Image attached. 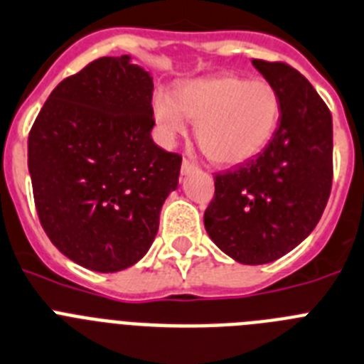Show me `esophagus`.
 I'll use <instances>...</instances> for the list:
<instances>
[{
    "mask_svg": "<svg viewBox=\"0 0 364 364\" xmlns=\"http://www.w3.org/2000/svg\"><path fill=\"white\" fill-rule=\"evenodd\" d=\"M196 170H198V164L196 163H192L191 159H183V163H181V173H192V172H196Z\"/></svg>",
    "mask_w": 364,
    "mask_h": 364,
    "instance_id": "1",
    "label": "esophagus"
}]
</instances>
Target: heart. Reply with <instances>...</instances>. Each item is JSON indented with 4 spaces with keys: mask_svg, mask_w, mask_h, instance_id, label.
Returning <instances> with one entry per match:
<instances>
[{
    "mask_svg": "<svg viewBox=\"0 0 364 364\" xmlns=\"http://www.w3.org/2000/svg\"><path fill=\"white\" fill-rule=\"evenodd\" d=\"M280 97L262 80L218 75L186 82L176 99L159 93L154 115L166 141L183 134L185 117L196 122V141L208 161L240 164L260 154L280 122Z\"/></svg>",
    "mask_w": 364,
    "mask_h": 364,
    "instance_id": "heart-1",
    "label": "heart"
}]
</instances>
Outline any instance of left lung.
Segmentation results:
<instances>
[{"label":"left lung","instance_id":"1","mask_svg":"<svg viewBox=\"0 0 364 364\" xmlns=\"http://www.w3.org/2000/svg\"><path fill=\"white\" fill-rule=\"evenodd\" d=\"M280 97V122L255 159L214 176L205 229L240 264L284 257L315 229L333 179L331 113L315 87L284 62L252 60Z\"/></svg>","mask_w":364,"mask_h":364}]
</instances>
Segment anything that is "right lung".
<instances>
[{"instance_id": "1", "label": "right lung", "mask_w": 364, "mask_h": 364, "mask_svg": "<svg viewBox=\"0 0 364 364\" xmlns=\"http://www.w3.org/2000/svg\"><path fill=\"white\" fill-rule=\"evenodd\" d=\"M154 82L129 56L64 78L29 132V173L46 235L69 260L115 273L146 255L181 156L150 132Z\"/></svg>"}]
</instances>
